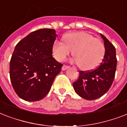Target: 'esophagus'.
<instances>
[{
  "instance_id": "esophagus-1",
  "label": "esophagus",
  "mask_w": 127,
  "mask_h": 127,
  "mask_svg": "<svg viewBox=\"0 0 127 127\" xmlns=\"http://www.w3.org/2000/svg\"><path fill=\"white\" fill-rule=\"evenodd\" d=\"M68 68H69V66H68L63 65V67H62V70H67Z\"/></svg>"
}]
</instances>
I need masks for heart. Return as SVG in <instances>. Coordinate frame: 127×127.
Segmentation results:
<instances>
[{
	"label": "heart",
	"instance_id": "heart-1",
	"mask_svg": "<svg viewBox=\"0 0 127 127\" xmlns=\"http://www.w3.org/2000/svg\"><path fill=\"white\" fill-rule=\"evenodd\" d=\"M64 42L56 41L53 45V55L58 61H63L71 53L79 67L85 70L94 69L99 64L105 54L102 41L88 33H69L63 36Z\"/></svg>",
	"mask_w": 127,
	"mask_h": 127
}]
</instances>
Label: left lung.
<instances>
[{"mask_svg":"<svg viewBox=\"0 0 127 127\" xmlns=\"http://www.w3.org/2000/svg\"><path fill=\"white\" fill-rule=\"evenodd\" d=\"M100 35L105 49L102 62L92 71H80L79 77L73 83L75 92L87 100L96 99L103 95L111 86L115 75L116 50L103 35Z\"/></svg>","mask_w":127,"mask_h":127,"instance_id":"8db88e82","label":"left lung"}]
</instances>
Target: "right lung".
Returning a JSON list of instances; mask_svg holds the SVG:
<instances>
[{
  "label": "right lung",
  "instance_id": "right-lung-1",
  "mask_svg": "<svg viewBox=\"0 0 127 127\" xmlns=\"http://www.w3.org/2000/svg\"><path fill=\"white\" fill-rule=\"evenodd\" d=\"M57 35L53 29H40L15 47L10 63V77L15 92L28 101L42 99L51 90L63 64L53 57Z\"/></svg>",
  "mask_w": 127,
  "mask_h": 127
}]
</instances>
